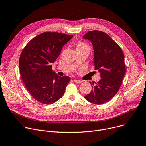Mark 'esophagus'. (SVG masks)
Masks as SVG:
<instances>
[{"mask_svg": "<svg viewBox=\"0 0 146 146\" xmlns=\"http://www.w3.org/2000/svg\"><path fill=\"white\" fill-rule=\"evenodd\" d=\"M74 82L76 83H81L82 82V80H74Z\"/></svg>", "mask_w": 146, "mask_h": 146, "instance_id": "obj_1", "label": "esophagus"}]
</instances>
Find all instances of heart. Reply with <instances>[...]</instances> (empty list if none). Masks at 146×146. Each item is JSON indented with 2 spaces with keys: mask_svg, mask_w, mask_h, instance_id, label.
I'll return each mask as SVG.
<instances>
[{
  "mask_svg": "<svg viewBox=\"0 0 146 146\" xmlns=\"http://www.w3.org/2000/svg\"><path fill=\"white\" fill-rule=\"evenodd\" d=\"M83 47H87L85 44L82 43L78 44L77 46V48H83Z\"/></svg>",
  "mask_w": 146,
  "mask_h": 146,
  "instance_id": "heart-1",
  "label": "heart"
}]
</instances>
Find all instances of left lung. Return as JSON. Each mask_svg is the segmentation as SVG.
Returning <instances> with one entry per match:
<instances>
[{
	"label": "left lung",
	"mask_w": 146,
	"mask_h": 146,
	"mask_svg": "<svg viewBox=\"0 0 146 146\" xmlns=\"http://www.w3.org/2000/svg\"><path fill=\"white\" fill-rule=\"evenodd\" d=\"M83 38L92 44L94 70H98L102 78L84 98L90 103L102 104L110 101L119 91L125 73L124 56L119 46L103 32L89 31Z\"/></svg>",
	"instance_id": "1"
}]
</instances>
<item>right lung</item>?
<instances>
[{
  "label": "right lung",
  "instance_id": "1",
  "mask_svg": "<svg viewBox=\"0 0 146 146\" xmlns=\"http://www.w3.org/2000/svg\"><path fill=\"white\" fill-rule=\"evenodd\" d=\"M73 35L44 32L29 42L19 59L21 78L33 98L43 104H52L64 93L70 80L52 70V64L60 55L62 47Z\"/></svg>",
  "mask_w": 146,
  "mask_h": 146
}]
</instances>
